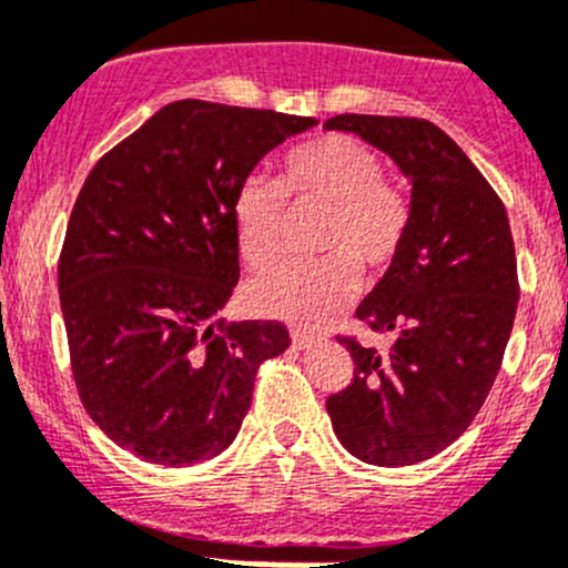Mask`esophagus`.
I'll return each mask as SVG.
<instances>
[{"instance_id": "34e87169", "label": "esophagus", "mask_w": 568, "mask_h": 568, "mask_svg": "<svg viewBox=\"0 0 568 568\" xmlns=\"http://www.w3.org/2000/svg\"><path fill=\"white\" fill-rule=\"evenodd\" d=\"M291 343H294V348H313L315 343H318V337H315V334H307V332H302V329H294L291 332Z\"/></svg>"}]
</instances>
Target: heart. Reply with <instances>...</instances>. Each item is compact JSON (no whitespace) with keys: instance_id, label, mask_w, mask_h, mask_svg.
Wrapping results in <instances>:
<instances>
[{"instance_id":"obj_1","label":"heart","mask_w":568,"mask_h":568,"mask_svg":"<svg viewBox=\"0 0 568 568\" xmlns=\"http://www.w3.org/2000/svg\"><path fill=\"white\" fill-rule=\"evenodd\" d=\"M285 199L326 206L318 250L329 255L268 268L250 283L247 302L268 318L321 326L359 294V266H392L408 239L410 204L362 141L324 135L300 143L280 163L277 184L253 176L239 187L234 225L250 266H268L283 250Z\"/></svg>"}]
</instances>
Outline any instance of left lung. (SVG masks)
<instances>
[{
    "label": "left lung",
    "mask_w": 568,
    "mask_h": 568,
    "mask_svg": "<svg viewBox=\"0 0 568 568\" xmlns=\"http://www.w3.org/2000/svg\"><path fill=\"white\" fill-rule=\"evenodd\" d=\"M326 130L359 135L410 182V229L356 307L389 351L339 337L354 381L326 399L339 444L362 463L399 468L455 444L495 384L517 300L509 217L468 154L427 119L339 113Z\"/></svg>",
    "instance_id": "1"
}]
</instances>
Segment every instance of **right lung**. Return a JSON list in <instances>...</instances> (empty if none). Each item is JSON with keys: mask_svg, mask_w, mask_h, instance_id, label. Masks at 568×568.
<instances>
[{"mask_svg": "<svg viewBox=\"0 0 568 568\" xmlns=\"http://www.w3.org/2000/svg\"><path fill=\"white\" fill-rule=\"evenodd\" d=\"M313 116L176 100L98 160L62 255L59 304L92 422L154 465L234 444L277 321H229L239 283L234 201L255 165Z\"/></svg>", "mask_w": 568, "mask_h": 568, "instance_id": "right-lung-1", "label": "right lung"}]
</instances>
